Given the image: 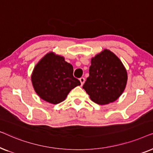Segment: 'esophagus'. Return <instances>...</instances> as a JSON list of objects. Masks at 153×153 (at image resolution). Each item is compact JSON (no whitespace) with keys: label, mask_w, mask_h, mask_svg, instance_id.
<instances>
[{"label":"esophagus","mask_w":153,"mask_h":153,"mask_svg":"<svg viewBox=\"0 0 153 153\" xmlns=\"http://www.w3.org/2000/svg\"><path fill=\"white\" fill-rule=\"evenodd\" d=\"M79 81H80L81 85H83V83H84V82H85V79L83 78V77H81V78L79 79Z\"/></svg>","instance_id":"obj_1"}]
</instances>
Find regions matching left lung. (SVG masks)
I'll use <instances>...</instances> for the list:
<instances>
[{
  "label": "left lung",
  "instance_id": "8db88e82",
  "mask_svg": "<svg viewBox=\"0 0 153 153\" xmlns=\"http://www.w3.org/2000/svg\"><path fill=\"white\" fill-rule=\"evenodd\" d=\"M127 70L120 60L108 49L92 58L89 76L83 85L92 101L106 104L118 99L127 84Z\"/></svg>",
  "mask_w": 153,
  "mask_h": 153
}]
</instances>
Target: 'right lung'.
<instances>
[{"mask_svg":"<svg viewBox=\"0 0 153 153\" xmlns=\"http://www.w3.org/2000/svg\"><path fill=\"white\" fill-rule=\"evenodd\" d=\"M31 81L39 97L53 104L64 101L71 90L81 85L73 76L72 65L53 52L46 54L35 65Z\"/></svg>","mask_w":153,"mask_h":153,"instance_id":"1","label":"right lung"}]
</instances>
